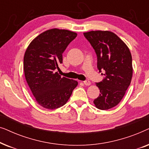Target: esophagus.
<instances>
[{
    "label": "esophagus",
    "mask_w": 149,
    "mask_h": 149,
    "mask_svg": "<svg viewBox=\"0 0 149 149\" xmlns=\"http://www.w3.org/2000/svg\"><path fill=\"white\" fill-rule=\"evenodd\" d=\"M83 83H84V84L85 85H91V82L89 80L84 81H83Z\"/></svg>",
    "instance_id": "obj_1"
}]
</instances>
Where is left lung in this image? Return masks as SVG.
Instances as JSON below:
<instances>
[{
    "mask_svg": "<svg viewBox=\"0 0 149 149\" xmlns=\"http://www.w3.org/2000/svg\"><path fill=\"white\" fill-rule=\"evenodd\" d=\"M95 50L97 67L104 77L96 83L100 93L93 103L97 109L108 110L120 102L130 86L133 68L127 46L117 35L110 31H91L83 33Z\"/></svg>",
    "mask_w": 149,
    "mask_h": 149,
    "instance_id": "8db88e82",
    "label": "left lung"
}]
</instances>
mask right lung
<instances>
[{"mask_svg":"<svg viewBox=\"0 0 149 149\" xmlns=\"http://www.w3.org/2000/svg\"><path fill=\"white\" fill-rule=\"evenodd\" d=\"M77 34L67 30H48L30 42L24 58L26 80L36 102L47 109L67 102L77 81L58 74L62 54Z\"/></svg>","mask_w":149,"mask_h":149,"instance_id":"1","label":"right lung"}]
</instances>
